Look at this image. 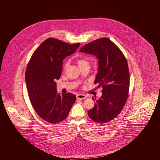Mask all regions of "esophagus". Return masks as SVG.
Returning a JSON list of instances; mask_svg holds the SVG:
<instances>
[{"instance_id":"34e87169","label":"esophagus","mask_w":160,"mask_h":160,"mask_svg":"<svg viewBox=\"0 0 160 160\" xmlns=\"http://www.w3.org/2000/svg\"><path fill=\"white\" fill-rule=\"evenodd\" d=\"M86 95H84V94H78L77 95V98L78 99H84L85 98H86Z\"/></svg>"}]
</instances>
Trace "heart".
Returning a JSON list of instances; mask_svg holds the SVG:
<instances>
[{
	"label": "heart",
	"instance_id": "heart-1",
	"mask_svg": "<svg viewBox=\"0 0 160 160\" xmlns=\"http://www.w3.org/2000/svg\"><path fill=\"white\" fill-rule=\"evenodd\" d=\"M77 65L78 66V67H84V66H89V62L86 60V59H77ZM67 67V64H66L65 65V67Z\"/></svg>",
	"mask_w": 160,
	"mask_h": 160
}]
</instances>
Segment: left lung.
<instances>
[{
  "label": "left lung",
  "instance_id": "left-lung-1",
  "mask_svg": "<svg viewBox=\"0 0 160 160\" xmlns=\"http://www.w3.org/2000/svg\"><path fill=\"white\" fill-rule=\"evenodd\" d=\"M80 52L95 56L98 69L94 82L102 87V96L88 111L94 122L110 121L121 113L128 95V66L123 54L109 39L95 40L82 47Z\"/></svg>",
  "mask_w": 160,
  "mask_h": 160
}]
</instances>
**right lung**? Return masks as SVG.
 Instances as JSON below:
<instances>
[{"mask_svg": "<svg viewBox=\"0 0 160 160\" xmlns=\"http://www.w3.org/2000/svg\"><path fill=\"white\" fill-rule=\"evenodd\" d=\"M79 46L48 38L35 51L28 63L25 80L29 97L36 113L47 122L63 121L76 101L72 93H58L54 81L61 77L63 60Z\"/></svg>", "mask_w": 160, "mask_h": 160, "instance_id": "add662e5", "label": "right lung"}]
</instances>
